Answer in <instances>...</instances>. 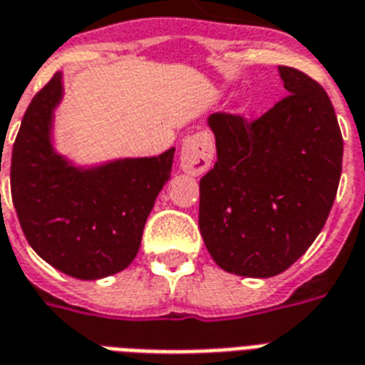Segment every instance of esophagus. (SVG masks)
<instances>
[{
  "instance_id": "34e87169",
  "label": "esophagus",
  "mask_w": 365,
  "mask_h": 365,
  "mask_svg": "<svg viewBox=\"0 0 365 365\" xmlns=\"http://www.w3.org/2000/svg\"><path fill=\"white\" fill-rule=\"evenodd\" d=\"M212 153H215L212 135L207 131H199L183 141L182 153H180V166L183 172L191 175L205 174L212 164Z\"/></svg>"
}]
</instances>
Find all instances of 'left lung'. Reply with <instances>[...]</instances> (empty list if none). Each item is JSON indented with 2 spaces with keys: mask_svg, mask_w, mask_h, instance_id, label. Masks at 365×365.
Instances as JSON below:
<instances>
[{
  "mask_svg": "<svg viewBox=\"0 0 365 365\" xmlns=\"http://www.w3.org/2000/svg\"><path fill=\"white\" fill-rule=\"evenodd\" d=\"M288 91L257 118H209L217 162L199 182V230L220 269L269 279L319 236L342 172L331 98L309 75L279 67Z\"/></svg>",
  "mask_w": 365,
  "mask_h": 365,
  "instance_id": "1",
  "label": "left lung"
}]
</instances>
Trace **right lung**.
<instances>
[{
  "label": "right lung",
  "instance_id": "add662e5",
  "mask_svg": "<svg viewBox=\"0 0 365 365\" xmlns=\"http://www.w3.org/2000/svg\"><path fill=\"white\" fill-rule=\"evenodd\" d=\"M61 91L56 73L24 112L11 156V197L24 236L46 263L96 280L131 265L156 195L170 180L174 148L75 168L50 141Z\"/></svg>",
  "mask_w": 365,
  "mask_h": 365
}]
</instances>
